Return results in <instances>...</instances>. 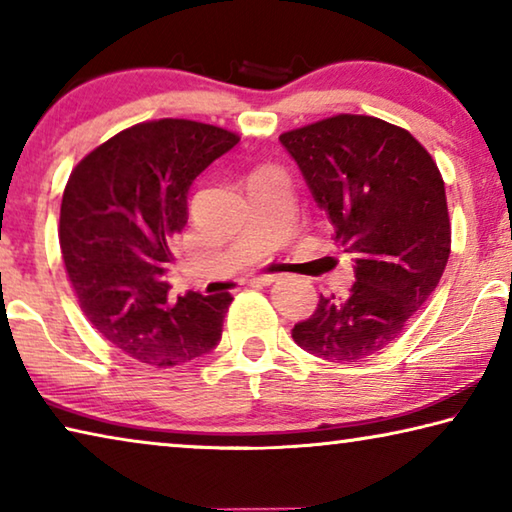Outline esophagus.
<instances>
[{"label": "esophagus", "mask_w": 512, "mask_h": 512, "mask_svg": "<svg viewBox=\"0 0 512 512\" xmlns=\"http://www.w3.org/2000/svg\"><path fill=\"white\" fill-rule=\"evenodd\" d=\"M277 280H280V275L277 273H262L253 277V284H264V287H268V284H273Z\"/></svg>", "instance_id": "obj_1"}]
</instances>
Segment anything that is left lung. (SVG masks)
I'll list each match as a JSON object with an SVG mask.
<instances>
[{"label": "left lung", "mask_w": 512, "mask_h": 512, "mask_svg": "<svg viewBox=\"0 0 512 512\" xmlns=\"http://www.w3.org/2000/svg\"><path fill=\"white\" fill-rule=\"evenodd\" d=\"M280 142L334 241L354 255L350 296H320L291 336L314 357L361 361L404 332L443 277L452 248L443 176L409 131L368 115L320 119Z\"/></svg>", "instance_id": "1"}]
</instances>
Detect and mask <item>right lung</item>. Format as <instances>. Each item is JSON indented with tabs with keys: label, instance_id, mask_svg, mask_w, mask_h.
<instances>
[{
	"label": "right lung",
	"instance_id": "add662e5",
	"mask_svg": "<svg viewBox=\"0 0 512 512\" xmlns=\"http://www.w3.org/2000/svg\"><path fill=\"white\" fill-rule=\"evenodd\" d=\"M239 135L192 119L135 124L76 164L60 205V253L94 329L128 357L171 368L221 341L230 293L164 282L173 241L187 223V194Z\"/></svg>",
	"mask_w": 512,
	"mask_h": 512
}]
</instances>
